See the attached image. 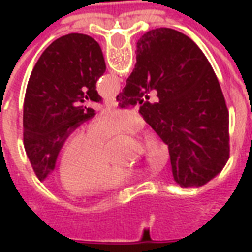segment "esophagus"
<instances>
[{"label": "esophagus", "instance_id": "34e87169", "mask_svg": "<svg viewBox=\"0 0 252 252\" xmlns=\"http://www.w3.org/2000/svg\"><path fill=\"white\" fill-rule=\"evenodd\" d=\"M105 104H106V106L115 108V106H117V105H119V102H117V99L116 98H108L106 101H105Z\"/></svg>", "mask_w": 252, "mask_h": 252}]
</instances>
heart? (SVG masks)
<instances>
[{
  "label": "heart",
  "instance_id": "1",
  "mask_svg": "<svg viewBox=\"0 0 252 252\" xmlns=\"http://www.w3.org/2000/svg\"><path fill=\"white\" fill-rule=\"evenodd\" d=\"M139 128L136 115L129 110H108L95 121L89 133L74 132L63 144L59 158V181L74 195L99 194L126 185L135 171L110 163L112 144L116 136L132 135ZM144 159L153 171H160L169 162V148L157 135L144 137Z\"/></svg>",
  "mask_w": 252,
  "mask_h": 252
}]
</instances>
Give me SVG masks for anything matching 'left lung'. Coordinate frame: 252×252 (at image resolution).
Instances as JSON below:
<instances>
[{"label":"left lung","mask_w":252,"mask_h":252,"mask_svg":"<svg viewBox=\"0 0 252 252\" xmlns=\"http://www.w3.org/2000/svg\"><path fill=\"white\" fill-rule=\"evenodd\" d=\"M104 55L93 37L68 33L52 41L36 62L24 98V148L40 181L55 169L68 135L95 112L85 101L101 102L95 83L104 75Z\"/></svg>","instance_id":"obj_1"}]
</instances>
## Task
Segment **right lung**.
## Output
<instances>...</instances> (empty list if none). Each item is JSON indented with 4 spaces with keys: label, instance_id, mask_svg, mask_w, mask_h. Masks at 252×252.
Segmentation results:
<instances>
[{
    "label": "right lung",
    "instance_id": "obj_1",
    "mask_svg": "<svg viewBox=\"0 0 252 252\" xmlns=\"http://www.w3.org/2000/svg\"><path fill=\"white\" fill-rule=\"evenodd\" d=\"M151 90L157 101H143ZM117 101L120 108L139 104V113L167 144L181 188H200L221 173L229 158V115L216 74L190 37L171 28L144 33Z\"/></svg>",
    "mask_w": 252,
    "mask_h": 252
}]
</instances>
